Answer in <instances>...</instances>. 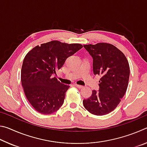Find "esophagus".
I'll return each mask as SVG.
<instances>
[{"label": "esophagus", "instance_id": "obj_1", "mask_svg": "<svg viewBox=\"0 0 147 147\" xmlns=\"http://www.w3.org/2000/svg\"><path fill=\"white\" fill-rule=\"evenodd\" d=\"M74 86H75V87H76V88H82L83 87H84V86H82L78 85V84H74Z\"/></svg>", "mask_w": 147, "mask_h": 147}]
</instances>
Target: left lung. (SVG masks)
<instances>
[{"instance_id": "left-lung-1", "label": "left lung", "mask_w": 147, "mask_h": 147, "mask_svg": "<svg viewBox=\"0 0 147 147\" xmlns=\"http://www.w3.org/2000/svg\"><path fill=\"white\" fill-rule=\"evenodd\" d=\"M84 47L93 57L94 74L101 76L99 91H92L90 97L83 100L84 106L93 115H106L117 108L127 89L128 61L120 50L111 44L98 43Z\"/></svg>"}]
</instances>
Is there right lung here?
<instances>
[{
  "mask_svg": "<svg viewBox=\"0 0 147 147\" xmlns=\"http://www.w3.org/2000/svg\"><path fill=\"white\" fill-rule=\"evenodd\" d=\"M83 47L51 41L41 44L26 54L21 68V79L26 98L41 114L55 112L63 104L69 86L60 83L54 76L67 58Z\"/></svg>",
  "mask_w": 147,
  "mask_h": 147,
  "instance_id": "add662e5",
  "label": "right lung"
}]
</instances>
